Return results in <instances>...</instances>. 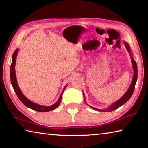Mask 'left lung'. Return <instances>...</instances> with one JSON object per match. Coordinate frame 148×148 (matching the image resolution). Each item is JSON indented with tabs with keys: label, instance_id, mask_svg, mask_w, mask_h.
<instances>
[{
	"label": "left lung",
	"instance_id": "1",
	"mask_svg": "<svg viewBox=\"0 0 148 148\" xmlns=\"http://www.w3.org/2000/svg\"><path fill=\"white\" fill-rule=\"evenodd\" d=\"M125 47H126V49H127V51H128V52L130 53V55H131V48H130L129 45L127 43H126V42H125ZM131 61H132V67H133V70H134V76H133V78H132V83L131 84V86H130L129 89L127 90V91L125 92V94L121 97V99L118 100V101H117V102H114L113 104H112L111 106L108 108H106L104 110H100V109L95 108H93V107L89 106L90 107L92 108V109H94L95 110H97V111H100V112H112V111H114V110L117 109L118 108H119L120 106H122L123 104L126 103V102L130 99V98H131L132 93H133V92H134L135 85H136V80H137V76H138L137 64H136V61H134V59H133V57H132L131 56ZM83 93H84V92H83ZM84 97L85 101H86V98H85L84 93Z\"/></svg>",
	"mask_w": 148,
	"mask_h": 148
}]
</instances>
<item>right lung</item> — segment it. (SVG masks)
Wrapping results in <instances>:
<instances>
[{"label": "right lung", "instance_id": "add662e5", "mask_svg": "<svg viewBox=\"0 0 148 148\" xmlns=\"http://www.w3.org/2000/svg\"><path fill=\"white\" fill-rule=\"evenodd\" d=\"M18 51H19V49H16V51L14 52L13 55H12V64L10 66V79H11V83L12 85V87H13L14 91L16 92L17 96L20 100V101H21L22 103L25 105V106L29 108H31L34 110H36V111L40 112H47L49 111H51V110H53L56 108H57L59 106L60 103H61L62 95V93H63L65 88H66V86L64 87V89L62 90V91L61 92V95H60L58 101H57V102H56L54 104L51 105V106H42V105H39L38 104L34 103V102H32V101H30V100L26 98V97L24 96V95L22 93V92L19 89L18 84H17V79H16V71H15V65H16V58H17V53H18Z\"/></svg>", "mask_w": 148, "mask_h": 148}]
</instances>
